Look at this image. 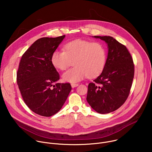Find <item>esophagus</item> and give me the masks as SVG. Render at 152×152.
Returning a JSON list of instances; mask_svg holds the SVG:
<instances>
[{
  "mask_svg": "<svg viewBox=\"0 0 152 152\" xmlns=\"http://www.w3.org/2000/svg\"><path fill=\"white\" fill-rule=\"evenodd\" d=\"M79 85L78 83H72L71 84V86L72 88H75V87H76V86H77Z\"/></svg>",
  "mask_w": 152,
  "mask_h": 152,
  "instance_id": "1",
  "label": "esophagus"
}]
</instances>
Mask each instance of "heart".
Segmentation results:
<instances>
[{"label": "heart", "instance_id": "heart-1", "mask_svg": "<svg viewBox=\"0 0 152 152\" xmlns=\"http://www.w3.org/2000/svg\"><path fill=\"white\" fill-rule=\"evenodd\" d=\"M65 51L55 50L52 55L53 66L65 70L74 62L75 67L63 73L64 82L76 83L86 76L93 78L99 75L104 68L106 50L99 42L75 39L64 46Z\"/></svg>", "mask_w": 152, "mask_h": 152}]
</instances>
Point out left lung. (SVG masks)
Returning a JSON list of instances; mask_svg holds the SVG:
<instances>
[{"label": "left lung", "instance_id": "1", "mask_svg": "<svg viewBox=\"0 0 152 152\" xmlns=\"http://www.w3.org/2000/svg\"><path fill=\"white\" fill-rule=\"evenodd\" d=\"M104 41L108 52L104 69L88 85L87 100L97 113L102 114L117 110L125 102L131 90L134 65L126 47L110 36H94Z\"/></svg>", "mask_w": 152, "mask_h": 152}]
</instances>
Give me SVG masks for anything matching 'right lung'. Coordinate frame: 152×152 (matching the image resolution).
I'll list each match as a JSON object with an SVG mask.
<instances>
[{
	"label": "right lung",
	"mask_w": 152,
	"mask_h": 152,
	"mask_svg": "<svg viewBox=\"0 0 152 152\" xmlns=\"http://www.w3.org/2000/svg\"><path fill=\"white\" fill-rule=\"evenodd\" d=\"M65 37L37 39L25 52L19 64L17 82L21 96L29 109L41 116L56 114L72 90L69 83H57L59 75L51 61L52 53Z\"/></svg>",
	"instance_id": "right-lung-1"
}]
</instances>
